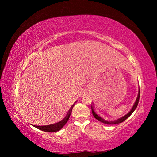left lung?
Listing matches in <instances>:
<instances>
[{"label":"left lung","mask_w":157,"mask_h":157,"mask_svg":"<svg viewBox=\"0 0 157 157\" xmlns=\"http://www.w3.org/2000/svg\"><path fill=\"white\" fill-rule=\"evenodd\" d=\"M139 98H140V89H139V94H138V96H137V98H136V102H135L134 106H133L132 108V109L130 110L129 112L128 113H127L125 116L121 117V118H118V119H117V120H115V121H107V120H105V119L102 118L101 116H98V114H97L96 113H95V111H94V107H93V106L91 105L92 113H93V115H94V118H96L97 120H98L99 121L102 122V123H105V124H119V123H123V121H125L127 118H129V117L132 115V113L135 111V109H136V107H137V106H138V104H139Z\"/></svg>","instance_id":"left-lung-1"}]
</instances>
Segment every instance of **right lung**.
I'll return each mask as SVG.
<instances>
[{
    "mask_svg": "<svg viewBox=\"0 0 157 157\" xmlns=\"http://www.w3.org/2000/svg\"><path fill=\"white\" fill-rule=\"evenodd\" d=\"M72 109H71L69 110V111L68 112V113L66 114L65 118H63V120L60 121L59 122H58V123H57L49 124V125H44V126L33 125V126L34 127H36V128H37V129L42 130V131H44V132H56L59 131V130L62 129V127L65 125L66 123L68 122L69 118H70L71 113V112H72Z\"/></svg>",
    "mask_w": 157,
    "mask_h": 157,
    "instance_id": "1",
    "label": "right lung"
}]
</instances>
